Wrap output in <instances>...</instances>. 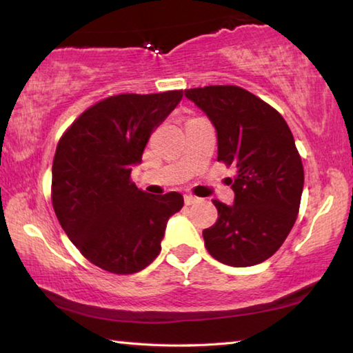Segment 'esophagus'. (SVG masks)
Listing matches in <instances>:
<instances>
[{"label": "esophagus", "mask_w": 353, "mask_h": 353, "mask_svg": "<svg viewBox=\"0 0 353 353\" xmlns=\"http://www.w3.org/2000/svg\"><path fill=\"white\" fill-rule=\"evenodd\" d=\"M183 201L187 205H193V204H196V202H199V198H196V196H191V194H185Z\"/></svg>", "instance_id": "esophagus-1"}]
</instances>
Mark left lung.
<instances>
[{
    "label": "left lung",
    "mask_w": 353,
    "mask_h": 353,
    "mask_svg": "<svg viewBox=\"0 0 353 353\" xmlns=\"http://www.w3.org/2000/svg\"><path fill=\"white\" fill-rule=\"evenodd\" d=\"M216 129L218 160L234 165V204L213 201L218 219L204 235L214 260L246 268L270 259L296 223L303 166L280 113L244 88L208 85L185 90Z\"/></svg>",
    "instance_id": "8db88e82"
}]
</instances>
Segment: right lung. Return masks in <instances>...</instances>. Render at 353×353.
Wrapping results in <instances>:
<instances>
[{
    "label": "right lung",
    "mask_w": 353,
    "mask_h": 353,
    "mask_svg": "<svg viewBox=\"0 0 353 353\" xmlns=\"http://www.w3.org/2000/svg\"><path fill=\"white\" fill-rule=\"evenodd\" d=\"M181 99L182 90L110 97L59 140L52 207L71 243L104 271L134 274L151 265L168 219L183 205L177 191L148 194L130 182L149 137Z\"/></svg>",
    "instance_id": "obj_1"
}]
</instances>
